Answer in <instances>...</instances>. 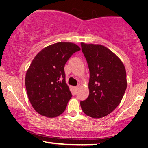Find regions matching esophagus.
Segmentation results:
<instances>
[{
  "instance_id": "obj_1",
  "label": "esophagus",
  "mask_w": 148,
  "mask_h": 148,
  "mask_svg": "<svg viewBox=\"0 0 148 148\" xmlns=\"http://www.w3.org/2000/svg\"><path fill=\"white\" fill-rule=\"evenodd\" d=\"M79 88V86H76V87H74V89H75V90H78Z\"/></svg>"
}]
</instances>
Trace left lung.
I'll return each instance as SVG.
<instances>
[{
	"label": "left lung",
	"instance_id": "left-lung-1",
	"mask_svg": "<svg viewBox=\"0 0 148 148\" xmlns=\"http://www.w3.org/2000/svg\"><path fill=\"white\" fill-rule=\"evenodd\" d=\"M90 71L89 96L81 101L85 114L93 118L106 116L120 104L127 88L125 66L111 50L100 45L81 43Z\"/></svg>",
	"mask_w": 148,
	"mask_h": 148
}]
</instances>
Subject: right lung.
<instances>
[{
  "instance_id": "add662e5",
  "label": "right lung",
  "mask_w": 148,
  "mask_h": 148,
  "mask_svg": "<svg viewBox=\"0 0 148 148\" xmlns=\"http://www.w3.org/2000/svg\"><path fill=\"white\" fill-rule=\"evenodd\" d=\"M80 49L75 44L58 42L42 49L32 61L25 84L30 103L39 114L55 118L64 111L72 97L64 64Z\"/></svg>"
}]
</instances>
